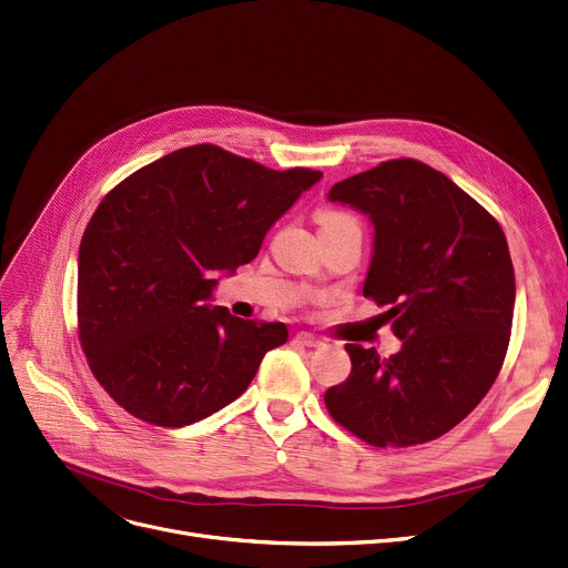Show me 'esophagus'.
I'll return each instance as SVG.
<instances>
[{"label":"esophagus","instance_id":"obj_1","mask_svg":"<svg viewBox=\"0 0 568 568\" xmlns=\"http://www.w3.org/2000/svg\"><path fill=\"white\" fill-rule=\"evenodd\" d=\"M294 341H297L300 345H306V348H320V345H323V341H320L315 334H308V332L294 334Z\"/></svg>","mask_w":568,"mask_h":568}]
</instances>
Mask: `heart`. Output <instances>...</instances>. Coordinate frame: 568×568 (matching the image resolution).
<instances>
[{
  "mask_svg": "<svg viewBox=\"0 0 568 568\" xmlns=\"http://www.w3.org/2000/svg\"><path fill=\"white\" fill-rule=\"evenodd\" d=\"M315 220L320 225V232H327V230H334V227H341V225H357L355 217H351L348 213L334 211V209H320L315 213Z\"/></svg>",
  "mask_w": 568,
  "mask_h": 568,
  "instance_id": "b5f03b06",
  "label": "heart"
}]
</instances>
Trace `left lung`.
Wrapping results in <instances>:
<instances>
[{
  "label": "left lung",
  "mask_w": 568,
  "mask_h": 568,
  "mask_svg": "<svg viewBox=\"0 0 568 568\" xmlns=\"http://www.w3.org/2000/svg\"><path fill=\"white\" fill-rule=\"evenodd\" d=\"M329 200L372 217L364 297L387 306L404 345L387 359L345 345L353 368L325 392L327 410L376 448L434 440L480 404L501 372L515 306L504 230L446 174L410 158L336 183Z\"/></svg>",
  "instance_id": "left-lung-1"
}]
</instances>
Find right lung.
Wrapping results in <instances>:
<instances>
[{
    "instance_id": "right-lung-1",
    "label": "right lung",
    "mask_w": 568,
    "mask_h": 568,
    "mask_svg": "<svg viewBox=\"0 0 568 568\" xmlns=\"http://www.w3.org/2000/svg\"><path fill=\"white\" fill-rule=\"evenodd\" d=\"M320 176L196 143L104 196L81 239L77 315L90 372L118 406L185 427L241 397L287 327L209 306L213 276L255 260Z\"/></svg>"
}]
</instances>
